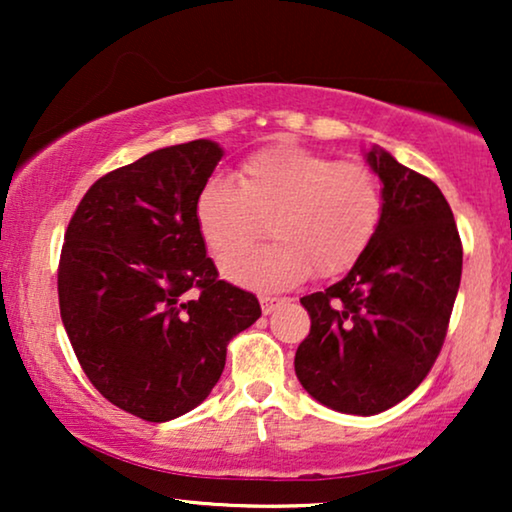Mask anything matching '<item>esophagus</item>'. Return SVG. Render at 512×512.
<instances>
[{
    "label": "esophagus",
    "mask_w": 512,
    "mask_h": 512,
    "mask_svg": "<svg viewBox=\"0 0 512 512\" xmlns=\"http://www.w3.org/2000/svg\"><path fill=\"white\" fill-rule=\"evenodd\" d=\"M258 300H261V310H263V314H270L279 303H282V300L272 298V296H261Z\"/></svg>",
    "instance_id": "1"
}]
</instances>
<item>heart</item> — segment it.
Returning a JSON list of instances; mask_svg holds the SVG:
<instances>
[{
	"instance_id": "b5f03b06",
	"label": "heart",
	"mask_w": 512,
	"mask_h": 512,
	"mask_svg": "<svg viewBox=\"0 0 512 512\" xmlns=\"http://www.w3.org/2000/svg\"><path fill=\"white\" fill-rule=\"evenodd\" d=\"M382 219V184L368 165L293 144L244 160L235 181L214 174L195 198V223L214 256L248 246L271 223L275 245L221 263L230 282L265 291L298 284L312 270L338 277L354 268Z\"/></svg>"
}]
</instances>
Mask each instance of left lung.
Masks as SVG:
<instances>
[{
	"instance_id": "1",
	"label": "left lung",
	"mask_w": 512,
	"mask_h": 512,
	"mask_svg": "<svg viewBox=\"0 0 512 512\" xmlns=\"http://www.w3.org/2000/svg\"><path fill=\"white\" fill-rule=\"evenodd\" d=\"M384 219L340 282L300 298L310 335L296 352L307 394L345 415H377L415 391L443 347L461 282L452 209L431 179L373 146Z\"/></svg>"
}]
</instances>
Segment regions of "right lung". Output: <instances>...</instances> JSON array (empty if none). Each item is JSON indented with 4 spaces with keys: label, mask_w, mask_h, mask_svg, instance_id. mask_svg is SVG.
<instances>
[{
    "label": "right lung",
    "mask_w": 512,
    "mask_h": 512,
    "mask_svg": "<svg viewBox=\"0 0 512 512\" xmlns=\"http://www.w3.org/2000/svg\"><path fill=\"white\" fill-rule=\"evenodd\" d=\"M223 158L212 139L165 146L97 179L69 221L60 317L109 403L170 422L219 382L226 347L261 317L223 282L195 223V198Z\"/></svg>",
    "instance_id": "right-lung-1"
}]
</instances>
